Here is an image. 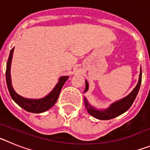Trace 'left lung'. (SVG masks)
I'll return each mask as SVG.
<instances>
[{"instance_id": "8db88e82", "label": "left lung", "mask_w": 150, "mask_h": 150, "mask_svg": "<svg viewBox=\"0 0 150 150\" xmlns=\"http://www.w3.org/2000/svg\"><path fill=\"white\" fill-rule=\"evenodd\" d=\"M141 79H142V71L140 68V75H139V80L137 86L132 90V91L126 97L120 99L119 100L113 102L112 104L110 105V107L107 109L100 110L97 109L96 107H93L92 105L88 103L86 98L84 96V103L85 106L86 107V110L88 112L91 116L96 118L100 120H108L113 119L115 117L120 116L121 114L126 112L129 109L131 106L133 104L134 100H135L138 93L139 89H140V84H141ZM88 89V83L87 80H86V88H85L84 93L86 92Z\"/></svg>"}]
</instances>
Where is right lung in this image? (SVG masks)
<instances>
[{
  "instance_id": "1",
  "label": "right lung",
  "mask_w": 150,
  "mask_h": 150,
  "mask_svg": "<svg viewBox=\"0 0 150 150\" xmlns=\"http://www.w3.org/2000/svg\"><path fill=\"white\" fill-rule=\"evenodd\" d=\"M13 51L14 47L10 50V55L8 58L7 63H6V81L9 92L10 94L12 99L18 104L19 107L23 108L25 110L34 113H40L50 109L54 104L56 103L58 98L59 96L60 91L62 90V86L64 83L68 79V76H62L59 78V82L55 85L54 88L50 91L47 95L42 98L33 99V98H26L24 97L21 96L16 92L12 86L11 75H10V68H11L12 59H13Z\"/></svg>"
}]
</instances>
